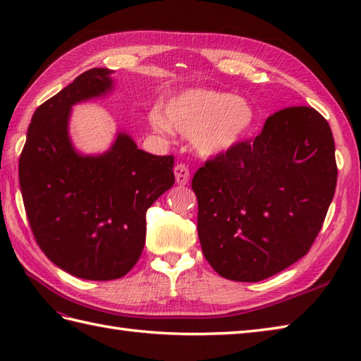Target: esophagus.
<instances>
[{
    "mask_svg": "<svg viewBox=\"0 0 361 361\" xmlns=\"http://www.w3.org/2000/svg\"><path fill=\"white\" fill-rule=\"evenodd\" d=\"M173 173H175V180L178 185L185 186L188 185L189 181V169L186 164H176L173 169Z\"/></svg>",
    "mask_w": 361,
    "mask_h": 361,
    "instance_id": "34e87169",
    "label": "esophagus"
}]
</instances>
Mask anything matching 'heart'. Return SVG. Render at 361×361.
<instances>
[{
	"label": "heart",
	"mask_w": 361,
	"mask_h": 361,
	"mask_svg": "<svg viewBox=\"0 0 361 361\" xmlns=\"http://www.w3.org/2000/svg\"><path fill=\"white\" fill-rule=\"evenodd\" d=\"M149 122L158 133L166 135L173 127L176 132L194 136L197 150L212 157L242 141L255 122V110L243 97L194 88L169 99L164 111L159 106L152 109Z\"/></svg>",
	"instance_id": "heart-1"
}]
</instances>
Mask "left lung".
<instances>
[{
	"instance_id": "8db88e82",
	"label": "left lung",
	"mask_w": 361,
	"mask_h": 361,
	"mask_svg": "<svg viewBox=\"0 0 361 361\" xmlns=\"http://www.w3.org/2000/svg\"><path fill=\"white\" fill-rule=\"evenodd\" d=\"M336 175L332 130L315 109L273 113L255 140L206 159L194 175L206 260L237 282L286 270L323 228Z\"/></svg>"
}]
</instances>
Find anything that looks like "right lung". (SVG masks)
<instances>
[{"mask_svg":"<svg viewBox=\"0 0 361 361\" xmlns=\"http://www.w3.org/2000/svg\"><path fill=\"white\" fill-rule=\"evenodd\" d=\"M93 68L35 110L18 163L35 242L66 273L91 281L126 276L145 242V211L175 183L173 157L137 149L119 133L110 152L82 157L68 137L71 105L111 88Z\"/></svg>","mask_w":361,"mask_h":361,"instance_id":"add662e5","label":"right lung"}]
</instances>
